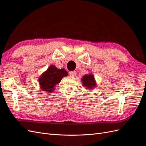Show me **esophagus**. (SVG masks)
Listing matches in <instances>:
<instances>
[{
  "label": "esophagus",
  "mask_w": 146,
  "mask_h": 146,
  "mask_svg": "<svg viewBox=\"0 0 146 146\" xmlns=\"http://www.w3.org/2000/svg\"><path fill=\"white\" fill-rule=\"evenodd\" d=\"M76 71H70L69 72V75L72 77H75L76 76Z\"/></svg>",
  "instance_id": "obj_1"
}]
</instances>
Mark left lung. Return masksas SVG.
Here are the masks:
<instances>
[{
    "label": "left lung",
    "instance_id": "1",
    "mask_svg": "<svg viewBox=\"0 0 146 146\" xmlns=\"http://www.w3.org/2000/svg\"><path fill=\"white\" fill-rule=\"evenodd\" d=\"M81 81L83 87H85L88 90H92L97 87V83L93 74L89 73L83 76Z\"/></svg>",
    "mask_w": 146,
    "mask_h": 146
}]
</instances>
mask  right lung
<instances>
[{
    "mask_svg": "<svg viewBox=\"0 0 146 146\" xmlns=\"http://www.w3.org/2000/svg\"><path fill=\"white\" fill-rule=\"evenodd\" d=\"M68 76V72L64 69H58L55 66L51 64L38 78L40 89L48 93H51L55 90L56 86L61 82V79Z\"/></svg>",
    "mask_w": 146,
    "mask_h": 146,
    "instance_id": "obj_1",
    "label": "right lung"
}]
</instances>
